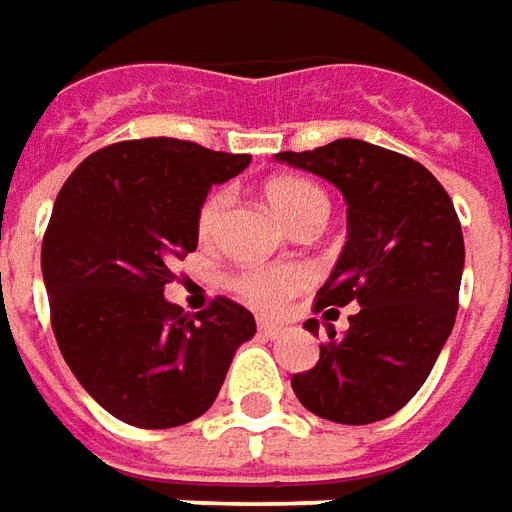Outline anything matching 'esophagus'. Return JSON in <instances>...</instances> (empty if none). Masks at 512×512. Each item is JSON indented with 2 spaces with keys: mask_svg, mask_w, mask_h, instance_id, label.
I'll return each instance as SVG.
<instances>
[{
  "mask_svg": "<svg viewBox=\"0 0 512 512\" xmlns=\"http://www.w3.org/2000/svg\"><path fill=\"white\" fill-rule=\"evenodd\" d=\"M257 330H260L263 336L274 339V336H280V333H283V325H277V322H269V319H260V322H257Z\"/></svg>",
  "mask_w": 512,
  "mask_h": 512,
  "instance_id": "34e87169",
  "label": "esophagus"
}]
</instances>
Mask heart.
I'll list each match as a JSON object with an SVG mask.
<instances>
[{"label":"heart","mask_w":512,"mask_h":512,"mask_svg":"<svg viewBox=\"0 0 512 512\" xmlns=\"http://www.w3.org/2000/svg\"><path fill=\"white\" fill-rule=\"evenodd\" d=\"M263 198L291 229L302 227L308 221H325V215H328V198H325V193L316 184L305 182V179H294V176H283V179L266 182ZM227 207L229 196L224 190H215V193L204 198L196 218L198 241L212 243L218 238V232L224 227V218H227ZM302 283H305V274L300 269L277 266V269L246 271V274H241L235 280V291L241 294L243 300L260 308V311H274Z\"/></svg>","instance_id":"obj_1"}]
</instances>
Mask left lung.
<instances>
[{"label":"left lung","instance_id":"left-lung-1","mask_svg":"<svg viewBox=\"0 0 512 512\" xmlns=\"http://www.w3.org/2000/svg\"><path fill=\"white\" fill-rule=\"evenodd\" d=\"M277 159L322 176L347 201V243L316 291V311L358 305L347 333L336 339L328 328L316 367L291 387L333 423L384 420L415 398L451 336L465 266L460 218L420 162L364 139ZM305 328L314 333L316 319Z\"/></svg>","mask_w":512,"mask_h":512}]
</instances>
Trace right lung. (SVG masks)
<instances>
[{
	"mask_svg": "<svg viewBox=\"0 0 512 512\" xmlns=\"http://www.w3.org/2000/svg\"><path fill=\"white\" fill-rule=\"evenodd\" d=\"M249 154L148 137L86 156L66 179L41 243L55 339L81 387L139 429H173L218 398L255 316L218 297L190 319L165 300L173 260L196 252L207 190Z\"/></svg>",
	"mask_w": 512,
	"mask_h": 512,
	"instance_id": "obj_1",
	"label": "right lung"
}]
</instances>
